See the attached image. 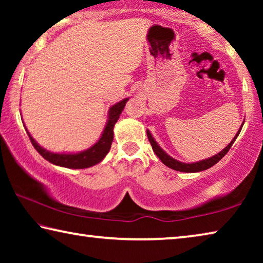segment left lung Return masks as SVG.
<instances>
[{
    "label": "left lung",
    "mask_w": 263,
    "mask_h": 263,
    "mask_svg": "<svg viewBox=\"0 0 263 263\" xmlns=\"http://www.w3.org/2000/svg\"><path fill=\"white\" fill-rule=\"evenodd\" d=\"M242 125L243 123L241 124V126H240L239 131L237 132V135H235V137L232 139V141L230 142V144L226 146V147L220 151L219 153L213 155V157L209 158V159H205V160H202V161H198V162H194V163H184V162H181L179 161V160H175L174 158L169 157V155L164 152V151L160 147V146L158 145V142L154 140L153 136L151 135V132L147 130V138L148 140L151 142V145H152V148L154 151V153L158 155V158L161 160L163 164H166L167 167L174 169V171H177V172H184V173H197V172H202V171H205V169H209L212 166H215V164L220 161V160L225 157V154L229 152L231 146L233 145V142L235 141V139H237V137L239 136L240 131H241L242 128Z\"/></svg>",
    "instance_id": "8db88e82"
}]
</instances>
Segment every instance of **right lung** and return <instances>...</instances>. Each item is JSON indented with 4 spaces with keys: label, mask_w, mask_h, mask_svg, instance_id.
<instances>
[{
    "label": "right lung",
    "mask_w": 263,
    "mask_h": 263,
    "mask_svg": "<svg viewBox=\"0 0 263 263\" xmlns=\"http://www.w3.org/2000/svg\"><path fill=\"white\" fill-rule=\"evenodd\" d=\"M128 99H124L118 103L114 104L109 110V117L108 122H106V125L104 127V131L102 133L101 138L99 141L91 146L90 148L86 151H82V152L79 153H53L43 148L41 145L37 144L29 131L28 136L31 140V144L33 145V147L37 149V152L42 155L44 159H46L47 161H50L53 164H57V166L60 167H66V168H73V169H82V168H89L94 164L101 162L102 160L105 158V155L109 153L111 144H112L114 140V126L115 124L117 123L119 116H121L122 111L124 110V106H125L126 102Z\"/></svg>",
    "instance_id": "1"
}]
</instances>
